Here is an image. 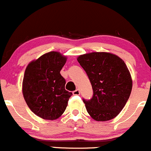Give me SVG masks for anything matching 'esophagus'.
Returning a JSON list of instances; mask_svg holds the SVG:
<instances>
[{
  "label": "esophagus",
  "instance_id": "1",
  "mask_svg": "<svg viewBox=\"0 0 151 151\" xmlns=\"http://www.w3.org/2000/svg\"><path fill=\"white\" fill-rule=\"evenodd\" d=\"M73 95H79L80 94V91H79V89H76L75 91L73 92Z\"/></svg>",
  "mask_w": 151,
  "mask_h": 151
}]
</instances>
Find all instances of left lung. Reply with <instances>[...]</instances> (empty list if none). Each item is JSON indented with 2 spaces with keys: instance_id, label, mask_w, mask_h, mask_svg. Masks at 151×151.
<instances>
[{
  "instance_id": "left-lung-1",
  "label": "left lung",
  "mask_w": 151,
  "mask_h": 151,
  "mask_svg": "<svg viewBox=\"0 0 151 151\" xmlns=\"http://www.w3.org/2000/svg\"><path fill=\"white\" fill-rule=\"evenodd\" d=\"M77 60L92 86V97L83 99L88 113L97 122L114 119L125 106L132 88L127 65L118 56L106 52L83 54Z\"/></svg>"
}]
</instances>
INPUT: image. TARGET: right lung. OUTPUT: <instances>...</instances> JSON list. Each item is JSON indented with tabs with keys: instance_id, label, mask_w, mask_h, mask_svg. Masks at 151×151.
<instances>
[{
	"instance_id": "obj_1",
	"label": "right lung",
	"mask_w": 151,
	"mask_h": 151,
	"mask_svg": "<svg viewBox=\"0 0 151 151\" xmlns=\"http://www.w3.org/2000/svg\"><path fill=\"white\" fill-rule=\"evenodd\" d=\"M67 58L51 52L27 65L23 78L22 93L29 109L46 120L62 116L72 92L65 90V79L60 70Z\"/></svg>"
}]
</instances>
